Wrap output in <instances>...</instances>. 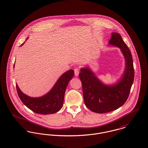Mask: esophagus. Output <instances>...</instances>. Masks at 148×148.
<instances>
[{"label": "esophagus", "instance_id": "esophagus-1", "mask_svg": "<svg viewBox=\"0 0 148 148\" xmlns=\"http://www.w3.org/2000/svg\"><path fill=\"white\" fill-rule=\"evenodd\" d=\"M74 74L75 76H78V74H79V70L78 68H75L74 69Z\"/></svg>", "mask_w": 148, "mask_h": 148}]
</instances>
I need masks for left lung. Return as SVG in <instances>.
Returning <instances> with one entry per match:
<instances>
[{"label": "left lung", "instance_id": "obj_1", "mask_svg": "<svg viewBox=\"0 0 148 148\" xmlns=\"http://www.w3.org/2000/svg\"><path fill=\"white\" fill-rule=\"evenodd\" d=\"M109 45L119 47L125 58V71L117 83L105 85L88 68L81 69L79 74L85 105L97 113L110 112L122 106L129 96L134 79L132 55L120 34L112 33Z\"/></svg>", "mask_w": 148, "mask_h": 148}]
</instances>
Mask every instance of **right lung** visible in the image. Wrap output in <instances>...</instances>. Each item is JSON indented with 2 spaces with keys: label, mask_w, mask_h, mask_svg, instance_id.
<instances>
[{
  "label": "right lung",
  "mask_w": 148,
  "mask_h": 148,
  "mask_svg": "<svg viewBox=\"0 0 148 148\" xmlns=\"http://www.w3.org/2000/svg\"><path fill=\"white\" fill-rule=\"evenodd\" d=\"M27 39V38L26 40ZM74 74L73 70H69L64 73L57 80L52 90L45 96L40 97H31L26 95L21 92L16 84L18 95L26 107L37 114L46 115L55 113L63 106L66 88L69 82L73 78Z\"/></svg>",
  "instance_id": "add662e5"
}]
</instances>
